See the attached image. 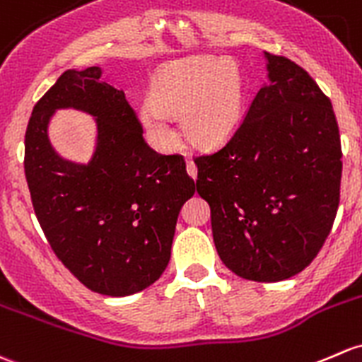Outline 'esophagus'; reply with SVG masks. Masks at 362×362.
<instances>
[{
	"mask_svg": "<svg viewBox=\"0 0 362 362\" xmlns=\"http://www.w3.org/2000/svg\"><path fill=\"white\" fill-rule=\"evenodd\" d=\"M185 166H187V173L191 175V178H194V180H196V177H197V166H196V163H194L192 159H187V163H185Z\"/></svg>",
	"mask_w": 362,
	"mask_h": 362,
	"instance_id": "obj_1",
	"label": "esophagus"
}]
</instances>
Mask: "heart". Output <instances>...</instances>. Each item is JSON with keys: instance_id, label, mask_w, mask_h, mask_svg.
<instances>
[{"instance_id": "b5f03b06", "label": "heart", "mask_w": 362, "mask_h": 362, "mask_svg": "<svg viewBox=\"0 0 362 362\" xmlns=\"http://www.w3.org/2000/svg\"><path fill=\"white\" fill-rule=\"evenodd\" d=\"M180 116L187 139L201 147L229 142L245 117V79L223 57H196L163 66L151 81V100L140 123L161 151H173L178 136L170 117Z\"/></svg>"}]
</instances>
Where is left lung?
Here are the masks:
<instances>
[{"label":"left lung","instance_id":"left-lung-1","mask_svg":"<svg viewBox=\"0 0 362 362\" xmlns=\"http://www.w3.org/2000/svg\"><path fill=\"white\" fill-rule=\"evenodd\" d=\"M265 59L269 85L239 130L194 163L226 267L243 279L276 283L310 265L332 230L341 146L332 100L309 72L286 57Z\"/></svg>","mask_w":362,"mask_h":362}]
</instances>
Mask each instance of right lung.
Returning <instances> with one entry per match:
<instances>
[{
  "mask_svg": "<svg viewBox=\"0 0 362 362\" xmlns=\"http://www.w3.org/2000/svg\"><path fill=\"white\" fill-rule=\"evenodd\" d=\"M100 76V67L66 71L37 100L24 168L34 213L57 258L88 290L127 296L165 272L178 213L196 185L180 154L147 146L124 91ZM69 107L98 117V149L88 165L60 158L47 139L52 112Z\"/></svg>",
  "mask_w": 362,
  "mask_h": 362,
  "instance_id": "right-lung-1",
  "label": "right lung"
}]
</instances>
